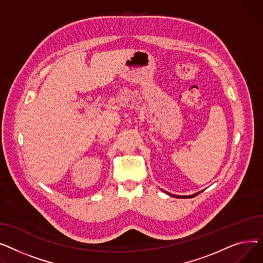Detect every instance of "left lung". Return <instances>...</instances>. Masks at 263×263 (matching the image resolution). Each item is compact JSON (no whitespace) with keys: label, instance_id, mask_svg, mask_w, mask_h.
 Instances as JSON below:
<instances>
[{"label":"left lung","instance_id":"8db88e82","mask_svg":"<svg viewBox=\"0 0 263 263\" xmlns=\"http://www.w3.org/2000/svg\"><path fill=\"white\" fill-rule=\"evenodd\" d=\"M163 192H165L164 190H162ZM200 192H203V191H199V192H197V193H194V194H191V195H186V196H182V195H175V194H171V193H168V192H165L167 195H171V196H173V197H177V198H191V197H194V196H196L197 194H199Z\"/></svg>","mask_w":263,"mask_h":263}]
</instances>
